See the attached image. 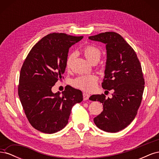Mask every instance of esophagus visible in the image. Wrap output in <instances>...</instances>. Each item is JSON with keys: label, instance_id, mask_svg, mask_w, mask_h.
<instances>
[{"label": "esophagus", "instance_id": "obj_1", "mask_svg": "<svg viewBox=\"0 0 159 159\" xmlns=\"http://www.w3.org/2000/svg\"><path fill=\"white\" fill-rule=\"evenodd\" d=\"M83 98L84 100H87L89 98V95L86 93H83Z\"/></svg>", "mask_w": 159, "mask_h": 159}]
</instances>
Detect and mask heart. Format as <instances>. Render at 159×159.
<instances>
[{
    "label": "heart",
    "instance_id": "obj_1",
    "mask_svg": "<svg viewBox=\"0 0 159 159\" xmlns=\"http://www.w3.org/2000/svg\"><path fill=\"white\" fill-rule=\"evenodd\" d=\"M83 52L87 58L90 62L98 61L99 60L101 56H102V51L97 46L93 45H87L85 46ZM75 56L74 53H71L69 55L66 61V68H69L71 63ZM98 81V77L94 75H80L71 81V84L75 88L80 89L85 91H91L94 90Z\"/></svg>",
    "mask_w": 159,
    "mask_h": 159
}]
</instances>
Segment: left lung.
Masks as SVG:
<instances>
[{
  "instance_id": "left-lung-1",
  "label": "left lung",
  "mask_w": 159,
  "mask_h": 159,
  "mask_svg": "<svg viewBox=\"0 0 159 159\" xmlns=\"http://www.w3.org/2000/svg\"><path fill=\"white\" fill-rule=\"evenodd\" d=\"M106 44L107 62L103 89L112 90V98L93 95L91 101L103 104V111L93 119L103 131L116 133L127 127L137 114L145 88L142 68L135 52L119 34L105 32L89 36Z\"/></svg>"
}]
</instances>
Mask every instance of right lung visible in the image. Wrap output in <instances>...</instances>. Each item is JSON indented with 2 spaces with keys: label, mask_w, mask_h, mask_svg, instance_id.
<instances>
[{
  "label": "right lung",
  "mask_w": 159,
  "mask_h": 159,
  "mask_svg": "<svg viewBox=\"0 0 159 159\" xmlns=\"http://www.w3.org/2000/svg\"><path fill=\"white\" fill-rule=\"evenodd\" d=\"M83 36L54 32L42 38L28 53L21 68L18 93L26 116L38 131L52 134L68 123L72 107L83 100L82 92L71 86L62 94L52 88L63 78L69 48Z\"/></svg>",
  "instance_id": "add662e5"
}]
</instances>
